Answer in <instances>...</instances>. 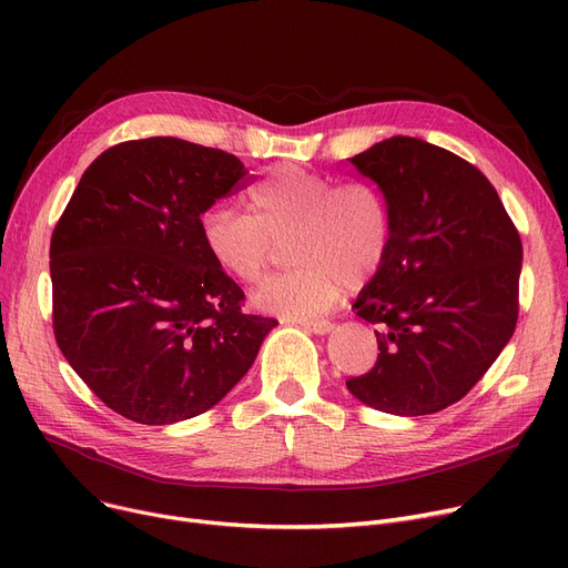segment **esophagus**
<instances>
[{"mask_svg":"<svg viewBox=\"0 0 568 568\" xmlns=\"http://www.w3.org/2000/svg\"><path fill=\"white\" fill-rule=\"evenodd\" d=\"M296 324H300L302 329L315 334V336H326V334H332V329H334V324L329 320H300Z\"/></svg>","mask_w":568,"mask_h":568,"instance_id":"1","label":"esophagus"}]
</instances>
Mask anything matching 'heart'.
<instances>
[{
	"instance_id": "1",
	"label": "heart",
	"mask_w": 568,
	"mask_h": 568,
	"mask_svg": "<svg viewBox=\"0 0 568 568\" xmlns=\"http://www.w3.org/2000/svg\"><path fill=\"white\" fill-rule=\"evenodd\" d=\"M251 214L216 204L202 216L204 248L239 283H255L285 242L294 266L260 283L251 304L268 315L308 320L341 287H359L382 266L392 242L384 197L368 184H338L294 165L274 168L248 193Z\"/></svg>"
}]
</instances>
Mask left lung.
I'll return each mask as SVG.
<instances>
[{
	"mask_svg": "<svg viewBox=\"0 0 568 568\" xmlns=\"http://www.w3.org/2000/svg\"><path fill=\"white\" fill-rule=\"evenodd\" d=\"M347 161L392 221L389 251L352 306L379 324L377 364L347 389L386 414L439 412L514 336L520 234L484 172L426 140L394 135Z\"/></svg>",
	"mask_w": 568,
	"mask_h": 568,
	"instance_id": "1",
	"label": "left lung"
}]
</instances>
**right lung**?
Wrapping results in <instances>:
<instances>
[{"instance_id": "obj_1", "label": "right lung", "mask_w": 568, "mask_h": 568, "mask_svg": "<svg viewBox=\"0 0 568 568\" xmlns=\"http://www.w3.org/2000/svg\"><path fill=\"white\" fill-rule=\"evenodd\" d=\"M248 170L179 138L110 146L80 179L50 244L52 324L71 368L144 426L193 419L253 366L274 317L202 242V214Z\"/></svg>"}]
</instances>
